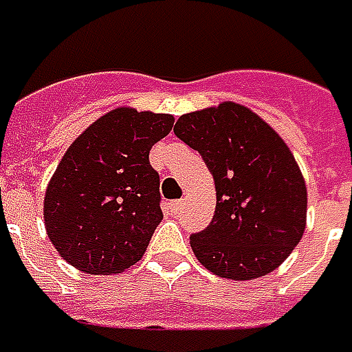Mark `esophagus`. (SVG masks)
<instances>
[{"label": "esophagus", "mask_w": 352, "mask_h": 352, "mask_svg": "<svg viewBox=\"0 0 352 352\" xmlns=\"http://www.w3.org/2000/svg\"><path fill=\"white\" fill-rule=\"evenodd\" d=\"M181 208H183V200H171V202H167V210H169V212H173V214L179 212Z\"/></svg>", "instance_id": "34e87169"}]
</instances>
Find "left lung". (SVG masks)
I'll list each match as a JSON object with an SVG mask.
<instances>
[{
  "label": "left lung",
  "mask_w": 352,
  "mask_h": 352,
  "mask_svg": "<svg viewBox=\"0 0 352 352\" xmlns=\"http://www.w3.org/2000/svg\"><path fill=\"white\" fill-rule=\"evenodd\" d=\"M173 133L202 156L216 185L212 223L190 236L198 262L235 281L281 266L302 239L308 202L285 140L235 102L185 113Z\"/></svg>",
  "instance_id": "left-lung-1"
}]
</instances>
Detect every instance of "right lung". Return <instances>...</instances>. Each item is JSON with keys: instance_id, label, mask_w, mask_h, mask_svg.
Returning <instances> with one entry per match:
<instances>
[{"instance_id": "1", "label": "right lung", "mask_w": 352, "mask_h": 352, "mask_svg": "<svg viewBox=\"0 0 352 352\" xmlns=\"http://www.w3.org/2000/svg\"><path fill=\"white\" fill-rule=\"evenodd\" d=\"M169 113L116 107L67 148L44 195V226L59 256L94 276L121 274L162 221L150 150L173 129Z\"/></svg>"}]
</instances>
